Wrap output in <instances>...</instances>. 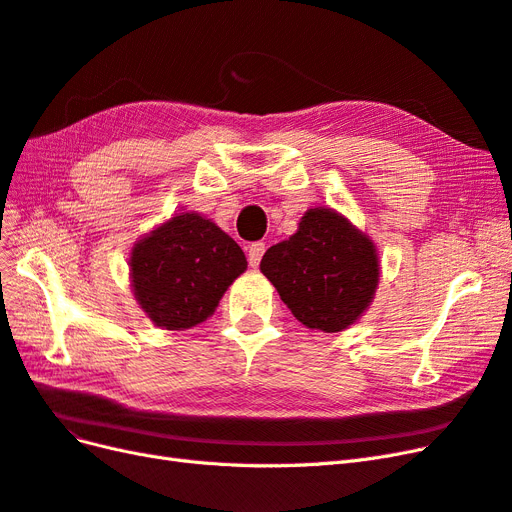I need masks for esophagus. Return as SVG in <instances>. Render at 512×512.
Segmentation results:
<instances>
[{
    "label": "esophagus",
    "mask_w": 512,
    "mask_h": 512,
    "mask_svg": "<svg viewBox=\"0 0 512 512\" xmlns=\"http://www.w3.org/2000/svg\"><path fill=\"white\" fill-rule=\"evenodd\" d=\"M265 250H267L265 243H260V241L250 245V254H247V260H250L252 267L260 265V260H262V254H265Z\"/></svg>",
    "instance_id": "1"
}]
</instances>
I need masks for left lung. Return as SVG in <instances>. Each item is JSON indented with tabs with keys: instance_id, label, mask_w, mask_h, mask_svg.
Returning <instances> with one entry per match:
<instances>
[{
	"instance_id": "left-lung-1",
	"label": "left lung",
	"mask_w": 512,
	"mask_h": 512,
	"mask_svg": "<svg viewBox=\"0 0 512 512\" xmlns=\"http://www.w3.org/2000/svg\"><path fill=\"white\" fill-rule=\"evenodd\" d=\"M260 271L307 329L339 333L359 320L380 284V256L367 232L331 207L303 213L286 241L271 245Z\"/></svg>"
}]
</instances>
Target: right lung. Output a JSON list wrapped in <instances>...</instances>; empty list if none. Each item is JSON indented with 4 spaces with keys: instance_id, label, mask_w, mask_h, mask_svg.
<instances>
[{
    "instance_id": "obj_1",
    "label": "right lung",
    "mask_w": 512,
    "mask_h": 512,
    "mask_svg": "<svg viewBox=\"0 0 512 512\" xmlns=\"http://www.w3.org/2000/svg\"><path fill=\"white\" fill-rule=\"evenodd\" d=\"M128 265L132 294L145 316L160 329L185 331L215 312L247 260L218 224L183 211L138 239Z\"/></svg>"
}]
</instances>
